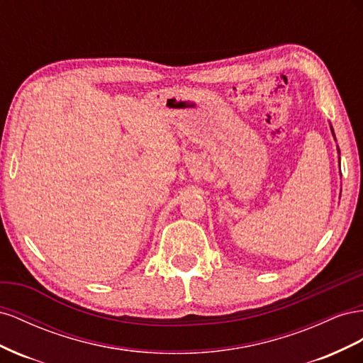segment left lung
<instances>
[{"label":"left lung","mask_w":363,"mask_h":363,"mask_svg":"<svg viewBox=\"0 0 363 363\" xmlns=\"http://www.w3.org/2000/svg\"><path fill=\"white\" fill-rule=\"evenodd\" d=\"M330 130H331V135H333L335 141H336V135H335V130H333V126L330 124ZM337 153H339V167H340V152H339V147H337Z\"/></svg>","instance_id":"obj_1"}]
</instances>
